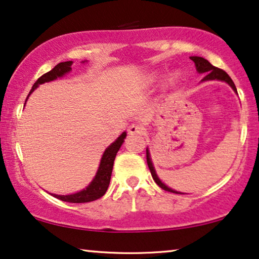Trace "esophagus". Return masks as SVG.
<instances>
[{
  "instance_id": "34e87169",
  "label": "esophagus",
  "mask_w": 259,
  "mask_h": 259,
  "mask_svg": "<svg viewBox=\"0 0 259 259\" xmlns=\"http://www.w3.org/2000/svg\"><path fill=\"white\" fill-rule=\"evenodd\" d=\"M128 133L132 134V136H134V134H137V136H143V134H145V127L143 125H140V123H132L128 127Z\"/></svg>"
}]
</instances>
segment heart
<instances>
[{
    "mask_svg": "<svg viewBox=\"0 0 259 259\" xmlns=\"http://www.w3.org/2000/svg\"><path fill=\"white\" fill-rule=\"evenodd\" d=\"M175 77H176V76H173V79H175ZM173 79H172V80H173Z\"/></svg>",
    "mask_w": 259,
    "mask_h": 259,
    "instance_id": "1",
    "label": "heart"
}]
</instances>
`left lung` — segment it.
Returning a JSON list of instances; mask_svg holds the SVG:
<instances>
[{
	"label": "left lung",
	"instance_id": "obj_1",
	"mask_svg": "<svg viewBox=\"0 0 259 259\" xmlns=\"http://www.w3.org/2000/svg\"><path fill=\"white\" fill-rule=\"evenodd\" d=\"M191 60L196 63V68L199 73H205V76L203 81L205 80H223V81H226L230 86H231L233 88V91L237 92V88L235 86V83H233V81L231 80V77H230L228 74H226V72H224V70L221 69V68H217V67L212 66L210 62L207 61V60H205L204 58H200V56H191ZM146 159H147V165H148V168H150L151 171V175H152V178H153V180L155 183L158 184L159 186L161 187L162 190L165 191H168V192H173V193H179V194H184L182 192H177V191L169 189V187H167L165 185V184H162L160 182V179L158 178L157 173H155L154 171V167L153 165H152V161H151V158H150V153H148V150H146Z\"/></svg>",
	"mask_w": 259,
	"mask_h": 259
}]
</instances>
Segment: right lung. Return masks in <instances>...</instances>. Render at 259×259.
<instances>
[{"instance_id":"add662e5","label":"right lung","mask_w":259,"mask_h":259,"mask_svg":"<svg viewBox=\"0 0 259 259\" xmlns=\"http://www.w3.org/2000/svg\"><path fill=\"white\" fill-rule=\"evenodd\" d=\"M72 63H73L72 61L58 63V65H56L52 70H49L48 73H46L42 76L38 77L36 82H35L33 84V87H31L29 94L31 92H34V90L38 86V84L49 82V81L58 79V77H61L65 75L66 73L70 72V69H72L70 68ZM125 138H126V132H123L121 136H120L118 139L111 145V146L107 147V150L105 151V153L101 158L100 166H99L97 176H95L93 182H92L86 189L80 191V192L77 193L69 194V196H58V194H53V196L62 201H68V203H74V204L90 203V201L97 200L99 198L104 196L106 191L108 189L109 182H111L112 169H113V164H114L115 155L118 153L119 148L121 147Z\"/></svg>"}]
</instances>
